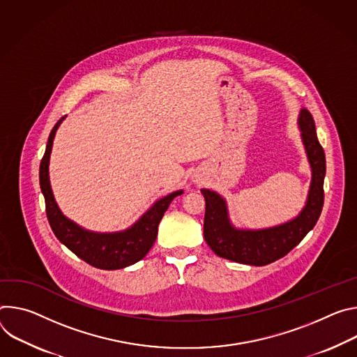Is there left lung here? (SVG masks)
Wrapping results in <instances>:
<instances>
[{"label": "left lung", "mask_w": 357, "mask_h": 357, "mask_svg": "<svg viewBox=\"0 0 357 357\" xmlns=\"http://www.w3.org/2000/svg\"><path fill=\"white\" fill-rule=\"evenodd\" d=\"M298 125L312 169L307 200L298 217L271 228L238 229L228 218L227 203L222 197L215 191L202 190L206 199L204 238L218 257L247 265H268L292 251L318 222L325 199V151L316 136L313 117L306 109L301 110Z\"/></svg>", "instance_id": "left-lung-1"}]
</instances>
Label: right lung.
<instances>
[{"label":"right lung","mask_w":357,"mask_h":357,"mask_svg":"<svg viewBox=\"0 0 357 357\" xmlns=\"http://www.w3.org/2000/svg\"><path fill=\"white\" fill-rule=\"evenodd\" d=\"M63 119L65 116L59 119L58 123L51 130L45 154L41 160V166H39V185H41V191L45 197V210L50 225L56 238L66 248L95 268L113 271L133 265L144 258V255L153 247L158 224H160L174 197L180 195L183 190L174 191L155 202L151 208L147 210L142 218H139L137 222L125 231L100 234L79 227L62 214L54 199L50 183V155L55 133Z\"/></svg>","instance_id":"1"}]
</instances>
